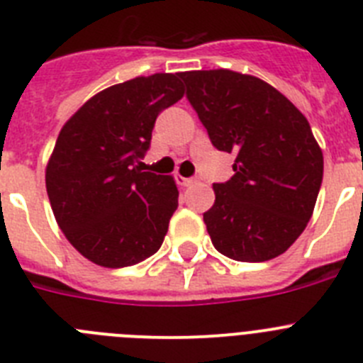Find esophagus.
I'll list each match as a JSON object with an SVG mask.
<instances>
[{
	"label": "esophagus",
	"mask_w": 363,
	"mask_h": 363,
	"mask_svg": "<svg viewBox=\"0 0 363 363\" xmlns=\"http://www.w3.org/2000/svg\"><path fill=\"white\" fill-rule=\"evenodd\" d=\"M178 182L182 185H185V187H189V185H192V184H196L198 179L196 178H178Z\"/></svg>",
	"instance_id": "obj_1"
}]
</instances>
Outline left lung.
<instances>
[{"label":"left lung","instance_id":"obj_1","mask_svg":"<svg viewBox=\"0 0 363 363\" xmlns=\"http://www.w3.org/2000/svg\"><path fill=\"white\" fill-rule=\"evenodd\" d=\"M179 78L218 150L236 154L234 176L214 184L203 221L213 245L238 262L284 255L307 227L323 176V154L307 118L251 74L191 70Z\"/></svg>","mask_w":363,"mask_h":363}]
</instances>
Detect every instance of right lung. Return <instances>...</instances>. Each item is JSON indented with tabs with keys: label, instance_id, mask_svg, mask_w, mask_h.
<instances>
[{
	"label": "right lung",
	"instance_id": "obj_1",
	"mask_svg": "<svg viewBox=\"0 0 363 363\" xmlns=\"http://www.w3.org/2000/svg\"><path fill=\"white\" fill-rule=\"evenodd\" d=\"M182 98L179 72L138 76L86 99L60 130L47 194L60 229L92 264L129 267L162 247L178 187L138 163L160 112Z\"/></svg>",
	"mask_w": 363,
	"mask_h": 363
}]
</instances>
